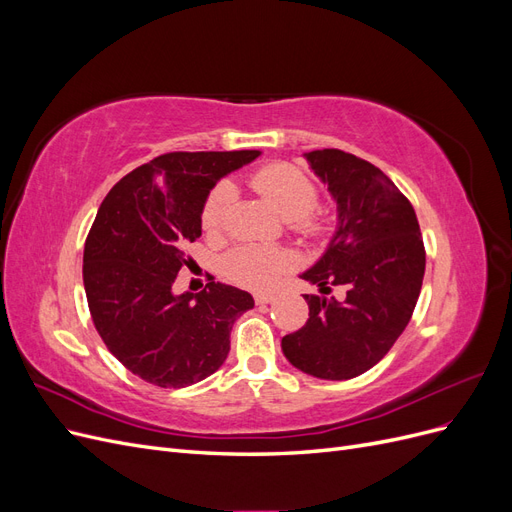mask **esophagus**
<instances>
[{
	"label": "esophagus",
	"mask_w": 512,
	"mask_h": 512,
	"mask_svg": "<svg viewBox=\"0 0 512 512\" xmlns=\"http://www.w3.org/2000/svg\"><path fill=\"white\" fill-rule=\"evenodd\" d=\"M275 297L271 292H258V294H254V301H256V305H267V303H271Z\"/></svg>",
	"instance_id": "esophagus-1"
}]
</instances>
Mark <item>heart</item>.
Segmentation results:
<instances>
[{
	"instance_id": "b5f03b06",
	"label": "heart",
	"mask_w": 512,
	"mask_h": 512,
	"mask_svg": "<svg viewBox=\"0 0 512 512\" xmlns=\"http://www.w3.org/2000/svg\"><path fill=\"white\" fill-rule=\"evenodd\" d=\"M252 188L265 196L280 209L290 226L301 232L309 241H324L331 232V220L316 211L320 190L301 168L275 162L258 168L250 177ZM235 188L232 183L222 181L209 192L200 224L209 235H218L224 230L228 211L235 203ZM294 267V256L284 247H262V245H241L235 247L224 258V271L232 282L252 290H267L277 284L284 273Z\"/></svg>"
}]
</instances>
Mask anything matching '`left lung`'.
I'll list each match as a JSON object with an SVG mask.
<instances>
[{
	"label": "left lung",
	"mask_w": 512,
	"mask_h": 512,
	"mask_svg": "<svg viewBox=\"0 0 512 512\" xmlns=\"http://www.w3.org/2000/svg\"><path fill=\"white\" fill-rule=\"evenodd\" d=\"M305 156L337 200L339 226L301 277L322 294L335 286L344 294H305L309 318L282 337V350L309 376L350 380L374 367L408 327L423 286L425 245L410 200L378 166L342 149Z\"/></svg>",
	"instance_id": "1"
}]
</instances>
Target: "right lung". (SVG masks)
I'll return each mask as SVG.
<instances>
[{"label":"right lung","mask_w":512,"mask_h":512,"mask_svg":"<svg viewBox=\"0 0 512 512\" xmlns=\"http://www.w3.org/2000/svg\"><path fill=\"white\" fill-rule=\"evenodd\" d=\"M260 156L245 151H170L134 168L106 194L85 241L83 284L91 320L115 359L162 389L218 371L250 292L213 282L175 294L192 265L200 211L220 177Z\"/></svg>","instance_id":"1"}]
</instances>
